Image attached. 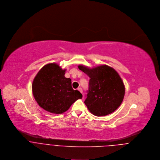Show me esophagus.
Instances as JSON below:
<instances>
[{"mask_svg":"<svg viewBox=\"0 0 160 160\" xmlns=\"http://www.w3.org/2000/svg\"><path fill=\"white\" fill-rule=\"evenodd\" d=\"M78 91H79L81 93H82V88H78Z\"/></svg>","mask_w":160,"mask_h":160,"instance_id":"esophagus-1","label":"esophagus"}]
</instances>
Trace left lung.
<instances>
[{"label": "left lung", "mask_w": 160, "mask_h": 160, "mask_svg": "<svg viewBox=\"0 0 160 160\" xmlns=\"http://www.w3.org/2000/svg\"><path fill=\"white\" fill-rule=\"evenodd\" d=\"M78 68L89 77L84 103L96 116H105L113 112L122 103L125 87L118 73L108 66L89 69Z\"/></svg>", "instance_id": "8db88e82"}]
</instances>
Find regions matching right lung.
<instances>
[{"mask_svg":"<svg viewBox=\"0 0 160 160\" xmlns=\"http://www.w3.org/2000/svg\"><path fill=\"white\" fill-rule=\"evenodd\" d=\"M65 71L56 63H49L42 68L33 82L35 99L40 107L49 112H65L82 97L79 91L72 88L71 79L65 78Z\"/></svg>","mask_w":160,"mask_h":160,"instance_id":"right-lung-1","label":"right lung"}]
</instances>
